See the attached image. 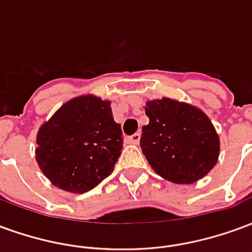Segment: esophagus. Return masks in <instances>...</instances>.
Returning <instances> with one entry per match:
<instances>
[{
  "label": "esophagus",
  "mask_w": 252,
  "mask_h": 252,
  "mask_svg": "<svg viewBox=\"0 0 252 252\" xmlns=\"http://www.w3.org/2000/svg\"><path fill=\"white\" fill-rule=\"evenodd\" d=\"M126 142L129 143V144H139V142H140V135H139V133H135V135H132V136L128 137Z\"/></svg>",
  "instance_id": "esophagus-1"
}]
</instances>
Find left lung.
Wrapping results in <instances>:
<instances>
[{
    "label": "left lung",
    "mask_w": 252,
    "mask_h": 252,
    "mask_svg": "<svg viewBox=\"0 0 252 252\" xmlns=\"http://www.w3.org/2000/svg\"><path fill=\"white\" fill-rule=\"evenodd\" d=\"M150 119L140 147L154 171L174 184H194L211 171L220 139L209 117L193 105L162 98L146 102Z\"/></svg>",
    "instance_id": "left-lung-1"
}]
</instances>
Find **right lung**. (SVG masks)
<instances>
[{"instance_id":"obj_1","label":"right lung","mask_w":252,"mask_h":252,"mask_svg":"<svg viewBox=\"0 0 252 252\" xmlns=\"http://www.w3.org/2000/svg\"><path fill=\"white\" fill-rule=\"evenodd\" d=\"M36 162L52 185L86 193L109 177L123 148L110 101L81 95L67 101L36 136Z\"/></svg>"}]
</instances>
